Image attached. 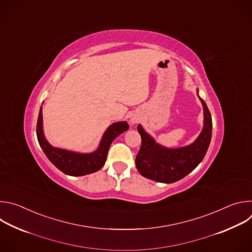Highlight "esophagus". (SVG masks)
I'll return each mask as SVG.
<instances>
[{
	"mask_svg": "<svg viewBox=\"0 0 252 252\" xmlns=\"http://www.w3.org/2000/svg\"><path fill=\"white\" fill-rule=\"evenodd\" d=\"M139 120H140V118H138V117L134 116V117H132V118H131L130 123H131V124H137V123L139 122Z\"/></svg>",
	"mask_w": 252,
	"mask_h": 252,
	"instance_id": "obj_1",
	"label": "esophagus"
}]
</instances>
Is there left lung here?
Listing matches in <instances>:
<instances>
[{
    "instance_id": "left-lung-1",
    "label": "left lung",
    "mask_w": 252,
    "mask_h": 252,
    "mask_svg": "<svg viewBox=\"0 0 252 252\" xmlns=\"http://www.w3.org/2000/svg\"><path fill=\"white\" fill-rule=\"evenodd\" d=\"M204 112V126L199 136L191 145L182 149L160 147L140 126L141 146L135 158L138 172L147 178L163 184H172L187 176L203 159L211 139L212 121L204 100L199 97Z\"/></svg>"
}]
</instances>
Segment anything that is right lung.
I'll list each match as a JSON object with an SVG mask.
<instances>
[{
  "mask_svg": "<svg viewBox=\"0 0 252 252\" xmlns=\"http://www.w3.org/2000/svg\"><path fill=\"white\" fill-rule=\"evenodd\" d=\"M128 127L126 122L113 124L104 132L98 149L92 154H77L55 149L47 141L43 133V115L41 106L37 123V137L45 155L57 168L67 175L81 176L95 172L103 166L111 143L118 135L127 130Z\"/></svg>",
  "mask_w": 252,
  "mask_h": 252,
  "instance_id": "add662e5",
  "label": "right lung"
}]
</instances>
